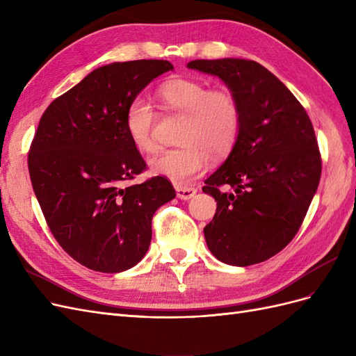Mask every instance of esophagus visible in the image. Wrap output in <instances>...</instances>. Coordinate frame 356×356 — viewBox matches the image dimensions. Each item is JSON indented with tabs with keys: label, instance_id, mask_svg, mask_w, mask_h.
I'll return each instance as SVG.
<instances>
[{
	"label": "esophagus",
	"instance_id": "34e87169",
	"mask_svg": "<svg viewBox=\"0 0 356 356\" xmlns=\"http://www.w3.org/2000/svg\"><path fill=\"white\" fill-rule=\"evenodd\" d=\"M175 190H177L178 199H181V200H188L191 197H195L196 193H197V190L195 187H181V186H177Z\"/></svg>",
	"mask_w": 356,
	"mask_h": 356
}]
</instances>
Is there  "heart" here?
Wrapping results in <instances>:
<instances>
[{
    "mask_svg": "<svg viewBox=\"0 0 356 356\" xmlns=\"http://www.w3.org/2000/svg\"><path fill=\"white\" fill-rule=\"evenodd\" d=\"M159 98L168 108L186 113L179 148L160 149L148 160L152 174L177 186H188L208 169L211 153L222 156L234 145L241 129V108L234 96L224 89H211L193 79H170L159 88ZM156 111L143 96H136L124 110V129L139 152L154 148Z\"/></svg>",
    "mask_w": 356,
    "mask_h": 356,
    "instance_id": "heart-1",
    "label": "heart"
}]
</instances>
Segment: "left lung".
<instances>
[{"label":"left lung","mask_w":356,"mask_h":356,"mask_svg":"<svg viewBox=\"0 0 356 356\" xmlns=\"http://www.w3.org/2000/svg\"><path fill=\"white\" fill-rule=\"evenodd\" d=\"M187 68L215 75L241 108L238 139L202 190L217 202L203 229L220 261L246 267L268 260L297 234L321 178L314 126L296 96L255 60L197 59Z\"/></svg>","instance_id":"8db88e82"}]
</instances>
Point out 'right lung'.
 Returning <instances> with one entry per match:
<instances>
[{"label":"right lung","mask_w":356,"mask_h":356,"mask_svg":"<svg viewBox=\"0 0 356 356\" xmlns=\"http://www.w3.org/2000/svg\"><path fill=\"white\" fill-rule=\"evenodd\" d=\"M169 60L113 62L53 101L31 144L32 188L55 239L75 261L120 273L143 260L154 212L174 199L163 177L127 186L147 168L124 129L127 104Z\"/></svg>","instance_id":"1"}]
</instances>
